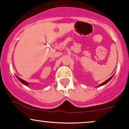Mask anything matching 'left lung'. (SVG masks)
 Listing matches in <instances>:
<instances>
[{
  "label": "left lung",
  "mask_w": 129,
  "mask_h": 129,
  "mask_svg": "<svg viewBox=\"0 0 129 129\" xmlns=\"http://www.w3.org/2000/svg\"><path fill=\"white\" fill-rule=\"evenodd\" d=\"M112 77H113V75H112V77H110V78H109V79H108V80H106V81H105V82H103V83H101V85H100V86H102V85H105V84H106V83H108V82H109V80H110L111 79V78H112Z\"/></svg>",
  "instance_id": "8db88e82"
}]
</instances>
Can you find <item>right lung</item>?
<instances>
[{
	"mask_svg": "<svg viewBox=\"0 0 129 129\" xmlns=\"http://www.w3.org/2000/svg\"><path fill=\"white\" fill-rule=\"evenodd\" d=\"M17 78H18V79L19 80H20V82L22 83L23 84H24V85H28V82H26V81H25V80H23L21 79V78H19V77H17Z\"/></svg>",
	"mask_w": 129,
	"mask_h": 129,
	"instance_id": "add662e5",
	"label": "right lung"
}]
</instances>
